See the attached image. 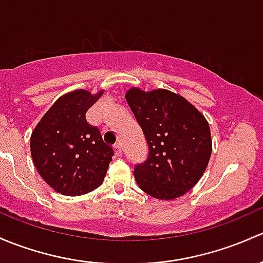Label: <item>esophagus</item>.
<instances>
[{
    "label": "esophagus",
    "mask_w": 263,
    "mask_h": 263,
    "mask_svg": "<svg viewBox=\"0 0 263 263\" xmlns=\"http://www.w3.org/2000/svg\"><path fill=\"white\" fill-rule=\"evenodd\" d=\"M114 151H115L116 156H121V153H123V148H121L120 143H118V144L114 145Z\"/></svg>",
    "instance_id": "obj_1"
}]
</instances>
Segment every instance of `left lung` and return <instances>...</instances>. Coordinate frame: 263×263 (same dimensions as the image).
<instances>
[{
  "mask_svg": "<svg viewBox=\"0 0 263 263\" xmlns=\"http://www.w3.org/2000/svg\"><path fill=\"white\" fill-rule=\"evenodd\" d=\"M125 99L149 148L147 161L134 168L138 186L158 200L185 195L202 177L212 156L205 116L185 97L164 88L132 87Z\"/></svg>",
  "mask_w": 263,
  "mask_h": 263,
  "instance_id": "left-lung-1",
  "label": "left lung"
}]
</instances>
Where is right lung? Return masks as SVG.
Wrapping results in <instances>:
<instances>
[{"mask_svg":"<svg viewBox=\"0 0 263 263\" xmlns=\"http://www.w3.org/2000/svg\"><path fill=\"white\" fill-rule=\"evenodd\" d=\"M104 93L74 90L59 97L30 137L31 158L43 180L58 194L80 196L99 187L114 151L86 112Z\"/></svg>","mask_w":263,"mask_h":263,"instance_id":"obj_1","label":"right lung"}]
</instances>
